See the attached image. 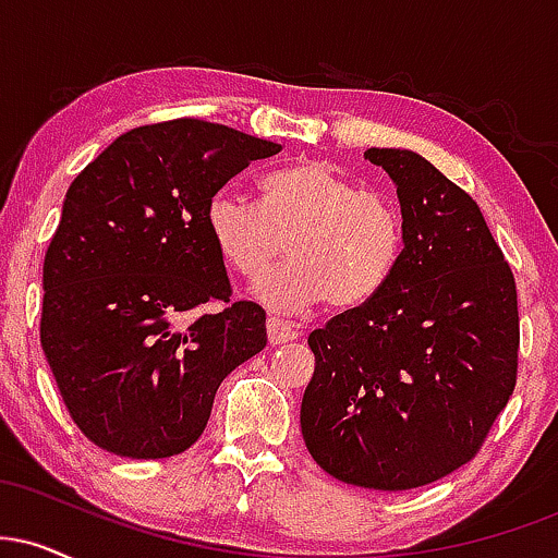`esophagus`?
Listing matches in <instances>:
<instances>
[{"label": "esophagus", "mask_w": 558, "mask_h": 558, "mask_svg": "<svg viewBox=\"0 0 558 558\" xmlns=\"http://www.w3.org/2000/svg\"><path fill=\"white\" fill-rule=\"evenodd\" d=\"M301 332L293 328L291 323H286V319L270 315L267 317V338H270L272 345H280V343H291L296 341Z\"/></svg>", "instance_id": "1"}]
</instances>
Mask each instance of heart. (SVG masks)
<instances>
[{
	"label": "heart",
	"instance_id": "b5f03b06",
	"mask_svg": "<svg viewBox=\"0 0 558 558\" xmlns=\"http://www.w3.org/2000/svg\"><path fill=\"white\" fill-rule=\"evenodd\" d=\"M204 222L220 257L257 280L288 252L291 262L257 286L280 312L328 299L351 310L383 291L401 257V213L375 189H360L328 159H299L259 183V204L233 189L209 196Z\"/></svg>",
	"mask_w": 558,
	"mask_h": 558
}]
</instances>
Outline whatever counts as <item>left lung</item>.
Masks as SVG:
<instances>
[{"mask_svg": "<svg viewBox=\"0 0 558 558\" xmlns=\"http://www.w3.org/2000/svg\"><path fill=\"white\" fill-rule=\"evenodd\" d=\"M364 157L396 183L403 248L377 296L310 332L301 435L336 480L409 490L483 448L517 386L520 310L475 198L414 151Z\"/></svg>", "mask_w": 558, "mask_h": 558, "instance_id": "obj_1", "label": "left lung"}]
</instances>
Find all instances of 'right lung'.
<instances>
[{"mask_svg": "<svg viewBox=\"0 0 558 558\" xmlns=\"http://www.w3.org/2000/svg\"><path fill=\"white\" fill-rule=\"evenodd\" d=\"M278 151L178 118L123 133L70 183L44 257L41 345L92 444L128 459L185 451L220 383L267 345L265 310L230 299L204 209L248 162ZM207 303L221 310L195 311Z\"/></svg>", "mask_w": 558, "mask_h": 558, "instance_id": "obj_1", "label": "right lung"}]
</instances>
